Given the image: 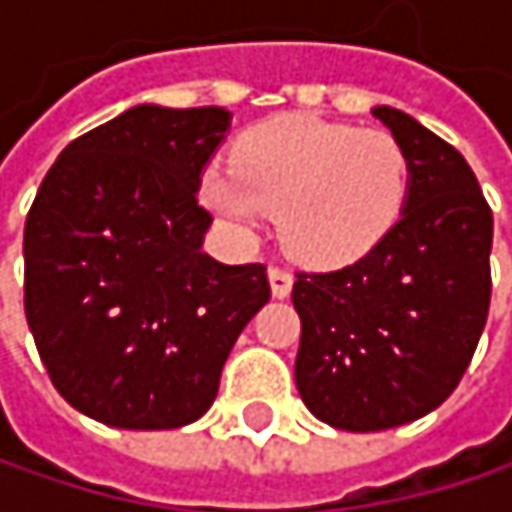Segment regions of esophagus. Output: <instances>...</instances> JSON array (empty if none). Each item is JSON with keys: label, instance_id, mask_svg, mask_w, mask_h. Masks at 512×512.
Here are the masks:
<instances>
[{"label": "esophagus", "instance_id": "esophagus-1", "mask_svg": "<svg viewBox=\"0 0 512 512\" xmlns=\"http://www.w3.org/2000/svg\"><path fill=\"white\" fill-rule=\"evenodd\" d=\"M269 287H272V296H275V299L290 296V290H293V275H290V269L269 266Z\"/></svg>", "mask_w": 512, "mask_h": 512}]
</instances>
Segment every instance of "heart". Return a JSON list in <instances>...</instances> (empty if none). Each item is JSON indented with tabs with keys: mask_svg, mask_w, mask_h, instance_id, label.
I'll return each instance as SVG.
<instances>
[{
	"mask_svg": "<svg viewBox=\"0 0 512 512\" xmlns=\"http://www.w3.org/2000/svg\"><path fill=\"white\" fill-rule=\"evenodd\" d=\"M234 168L210 165L204 204L240 231L278 216V237L311 266H344L364 257L400 219L412 165L385 130L278 115L246 130Z\"/></svg>",
	"mask_w": 512,
	"mask_h": 512,
	"instance_id": "1",
	"label": "heart"
}]
</instances>
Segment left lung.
I'll list each match as a JSON object with an SVG mask.
<instances>
[{
  "instance_id": "obj_1",
  "label": "left lung",
  "mask_w": 512,
  "mask_h": 512,
  "mask_svg": "<svg viewBox=\"0 0 512 512\" xmlns=\"http://www.w3.org/2000/svg\"><path fill=\"white\" fill-rule=\"evenodd\" d=\"M406 148L412 186L397 225L356 263L299 272L296 388L335 430L376 433L442 406L489 314L492 210L457 148L376 106Z\"/></svg>"
}]
</instances>
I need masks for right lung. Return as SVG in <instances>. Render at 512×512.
Masks as SVG:
<instances>
[{
    "instance_id": "1",
    "label": "right lung",
    "mask_w": 512,
    "mask_h": 512,
    "mask_svg": "<svg viewBox=\"0 0 512 512\" xmlns=\"http://www.w3.org/2000/svg\"><path fill=\"white\" fill-rule=\"evenodd\" d=\"M222 106H133L73 139L26 216V320L58 394L121 430H174L216 400L231 347L269 302L263 263L201 252V174Z\"/></svg>"
}]
</instances>
